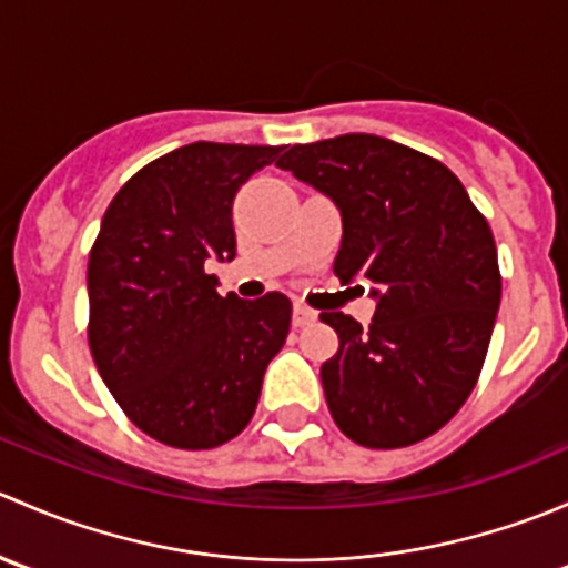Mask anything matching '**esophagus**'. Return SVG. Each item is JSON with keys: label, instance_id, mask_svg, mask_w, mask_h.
I'll use <instances>...</instances> for the list:
<instances>
[{"label": "esophagus", "instance_id": "obj_1", "mask_svg": "<svg viewBox=\"0 0 568 568\" xmlns=\"http://www.w3.org/2000/svg\"><path fill=\"white\" fill-rule=\"evenodd\" d=\"M318 318L316 311H311L307 305H294V326H307Z\"/></svg>", "mask_w": 568, "mask_h": 568}]
</instances>
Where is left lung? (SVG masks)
<instances>
[{"instance_id":"left-lung-1","label":"left lung","mask_w":568,"mask_h":568,"mask_svg":"<svg viewBox=\"0 0 568 568\" xmlns=\"http://www.w3.org/2000/svg\"><path fill=\"white\" fill-rule=\"evenodd\" d=\"M277 168L337 205L335 274L376 300L368 329L321 313L341 341L321 365L337 428L382 450L432 437L473 393L495 329L503 283L489 225L443 162L385 136L294 145Z\"/></svg>"}]
</instances>
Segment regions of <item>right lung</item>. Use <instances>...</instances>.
<instances>
[{
    "label": "right lung",
    "mask_w": 568,
    "mask_h": 568,
    "mask_svg": "<svg viewBox=\"0 0 568 568\" xmlns=\"http://www.w3.org/2000/svg\"><path fill=\"white\" fill-rule=\"evenodd\" d=\"M283 148L192 142L114 194L90 250V352L148 437L183 450L227 443L252 420L283 348L291 300L216 294L211 261L236 257L233 200Z\"/></svg>",
    "instance_id": "1"
}]
</instances>
